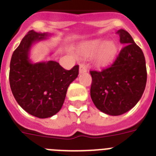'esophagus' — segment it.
Returning <instances> with one entry per match:
<instances>
[{
	"mask_svg": "<svg viewBox=\"0 0 156 156\" xmlns=\"http://www.w3.org/2000/svg\"><path fill=\"white\" fill-rule=\"evenodd\" d=\"M87 71V67L84 64L80 65V67H79V73H85Z\"/></svg>",
	"mask_w": 156,
	"mask_h": 156,
	"instance_id": "34e87169",
	"label": "esophagus"
}]
</instances>
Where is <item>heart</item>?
I'll return each instance as SVG.
<instances>
[{
	"mask_svg": "<svg viewBox=\"0 0 156 156\" xmlns=\"http://www.w3.org/2000/svg\"><path fill=\"white\" fill-rule=\"evenodd\" d=\"M116 52V45L112 41L95 40L81 48V53L86 57H92L96 55L100 62H107L112 59Z\"/></svg>",
	"mask_w": 156,
	"mask_h": 156,
	"instance_id": "obj_1",
	"label": "heart"
}]
</instances>
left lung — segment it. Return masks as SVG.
Masks as SVG:
<instances>
[{
    "mask_svg": "<svg viewBox=\"0 0 156 156\" xmlns=\"http://www.w3.org/2000/svg\"><path fill=\"white\" fill-rule=\"evenodd\" d=\"M124 47L115 61L101 70H90V97L99 110L119 116L135 106L147 83V67L143 52L126 30H119Z\"/></svg>",
    "mask_w": 156,
    "mask_h": 156,
    "instance_id": "8db88e82",
    "label": "left lung"
}]
</instances>
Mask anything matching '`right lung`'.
Listing matches in <instances>:
<instances>
[{
    "label": "right lung",
    "instance_id": "right-lung-1",
    "mask_svg": "<svg viewBox=\"0 0 156 156\" xmlns=\"http://www.w3.org/2000/svg\"><path fill=\"white\" fill-rule=\"evenodd\" d=\"M48 34L30 30L13 52L10 61L9 84L18 104L28 113L48 118L61 110L69 86L78 75L79 66L66 70L56 61L32 64L29 51L34 42Z\"/></svg>",
    "mask_w": 156,
    "mask_h": 156
}]
</instances>
